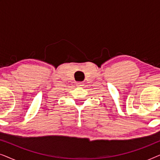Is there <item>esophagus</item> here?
<instances>
[{
    "mask_svg": "<svg viewBox=\"0 0 160 160\" xmlns=\"http://www.w3.org/2000/svg\"><path fill=\"white\" fill-rule=\"evenodd\" d=\"M76 86H78V87L84 86V83H83V82H76Z\"/></svg>",
    "mask_w": 160,
    "mask_h": 160,
    "instance_id": "esophagus-1",
    "label": "esophagus"
}]
</instances>
